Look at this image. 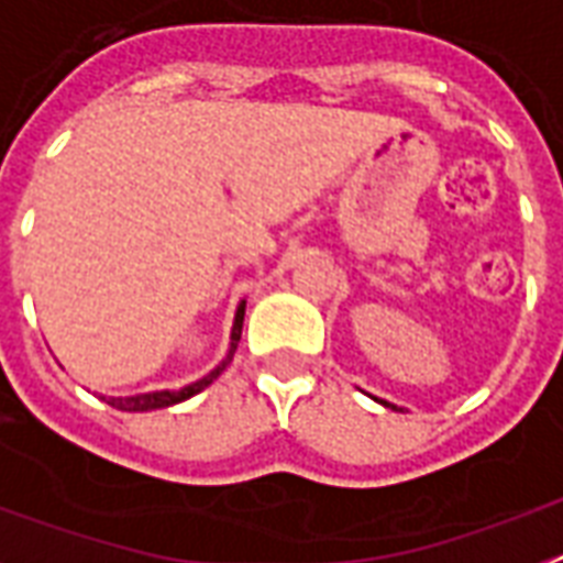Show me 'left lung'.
Instances as JSON below:
<instances>
[{"mask_svg":"<svg viewBox=\"0 0 563 563\" xmlns=\"http://www.w3.org/2000/svg\"><path fill=\"white\" fill-rule=\"evenodd\" d=\"M378 402H382V406H387V409H397V406H390V402H385V399H378Z\"/></svg>","mask_w":563,"mask_h":563,"instance_id":"1","label":"left lung"}]
</instances>
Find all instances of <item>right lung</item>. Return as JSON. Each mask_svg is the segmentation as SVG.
I'll list each match as a JSON object with an SVG mask.
<instances>
[{"mask_svg": "<svg viewBox=\"0 0 563 563\" xmlns=\"http://www.w3.org/2000/svg\"><path fill=\"white\" fill-rule=\"evenodd\" d=\"M241 324H244V301H241L239 310H235V322H232V336H229L227 357H223V361H220V364L214 366L206 378H199V382L181 387V390H154V394H136V397H110L107 402H110L112 409H119V411H152V409H166V406H176V402H185V399H190L194 394H199V390H206V387L211 385L223 369H227L232 355H235V349H239V340H241Z\"/></svg>", "mask_w": 563, "mask_h": 563, "instance_id": "obj_1", "label": "right lung"}]
</instances>
